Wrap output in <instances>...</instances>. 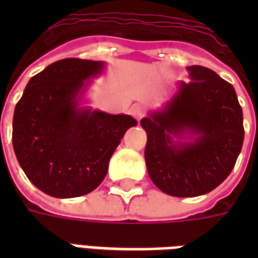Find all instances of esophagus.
I'll return each mask as SVG.
<instances>
[{"label": "esophagus", "mask_w": 258, "mask_h": 258, "mask_svg": "<svg viewBox=\"0 0 258 258\" xmlns=\"http://www.w3.org/2000/svg\"><path fill=\"white\" fill-rule=\"evenodd\" d=\"M130 113H131V116L135 118V120H138L140 121L142 116H144V112H142V109H141L138 105H134V106L130 109Z\"/></svg>", "instance_id": "esophagus-1"}]
</instances>
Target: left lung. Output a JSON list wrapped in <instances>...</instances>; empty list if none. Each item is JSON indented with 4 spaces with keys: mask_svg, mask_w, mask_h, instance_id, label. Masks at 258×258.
<instances>
[{
    "mask_svg": "<svg viewBox=\"0 0 258 258\" xmlns=\"http://www.w3.org/2000/svg\"><path fill=\"white\" fill-rule=\"evenodd\" d=\"M162 107L141 120L148 174L170 196L194 198L216 189L232 171L243 145V113L235 88L216 72L188 66Z\"/></svg>",
    "mask_w": 258,
    "mask_h": 258,
    "instance_id": "left-lung-1",
    "label": "left lung"
}]
</instances>
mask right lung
<instances>
[{
    "label": "right lung",
    "instance_id": "add662e5",
    "mask_svg": "<svg viewBox=\"0 0 258 258\" xmlns=\"http://www.w3.org/2000/svg\"><path fill=\"white\" fill-rule=\"evenodd\" d=\"M105 68L102 60H58L31 77L15 107V155L44 194L68 199L96 189L125 131L137 125L128 114L84 105L92 79Z\"/></svg>",
    "mask_w": 258,
    "mask_h": 258
}]
</instances>
